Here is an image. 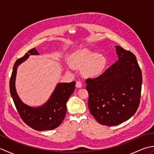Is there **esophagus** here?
Segmentation results:
<instances>
[{"label": "esophagus", "instance_id": "34e87169", "mask_svg": "<svg viewBox=\"0 0 154 154\" xmlns=\"http://www.w3.org/2000/svg\"><path fill=\"white\" fill-rule=\"evenodd\" d=\"M81 85H81V83L80 81H77L76 84H75V86H76V87L77 88H81Z\"/></svg>", "mask_w": 154, "mask_h": 154}]
</instances>
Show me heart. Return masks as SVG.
<instances>
[{"label": "heart", "mask_w": 154, "mask_h": 154, "mask_svg": "<svg viewBox=\"0 0 154 154\" xmlns=\"http://www.w3.org/2000/svg\"><path fill=\"white\" fill-rule=\"evenodd\" d=\"M70 64L74 68L82 69V73L85 77L95 78L102 74L106 60L103 55L84 49L71 55Z\"/></svg>", "instance_id": "heart-1"}]
</instances>
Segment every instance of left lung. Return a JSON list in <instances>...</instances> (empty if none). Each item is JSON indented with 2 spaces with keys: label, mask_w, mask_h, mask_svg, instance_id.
Wrapping results in <instances>:
<instances>
[{
  "label": "left lung",
  "mask_w": 154,
  "mask_h": 154,
  "mask_svg": "<svg viewBox=\"0 0 154 154\" xmlns=\"http://www.w3.org/2000/svg\"><path fill=\"white\" fill-rule=\"evenodd\" d=\"M118 61L95 79L86 80L88 106L98 122L112 126L130 119L139 106L142 75L131 51L116 45Z\"/></svg>",
  "instance_id": "obj_1"
}]
</instances>
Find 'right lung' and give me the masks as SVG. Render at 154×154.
Listing matches in <instances>:
<instances>
[{
    "mask_svg": "<svg viewBox=\"0 0 154 154\" xmlns=\"http://www.w3.org/2000/svg\"><path fill=\"white\" fill-rule=\"evenodd\" d=\"M30 55H37L39 53L33 48L15 62L10 79V92L18 112L28 126L38 131L54 130L60 126L64 119L67 112L66 103L73 93L75 81L57 83L50 99L40 106L33 107L24 103L16 92L15 81L18 67Z\"/></svg>",
    "mask_w": 154,
    "mask_h": 154,
    "instance_id": "right-lung-1",
    "label": "right lung"
}]
</instances>
